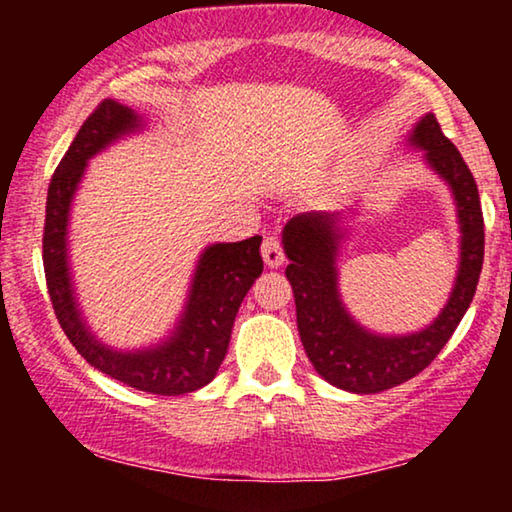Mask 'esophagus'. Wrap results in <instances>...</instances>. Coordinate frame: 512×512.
<instances>
[{"label": "esophagus", "instance_id": "obj_1", "mask_svg": "<svg viewBox=\"0 0 512 512\" xmlns=\"http://www.w3.org/2000/svg\"><path fill=\"white\" fill-rule=\"evenodd\" d=\"M261 254H263V261L268 268H279L286 261L284 256V249H282V242L277 240V237H265L263 240V247H261Z\"/></svg>", "mask_w": 512, "mask_h": 512}]
</instances>
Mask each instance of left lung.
<instances>
[{
  "label": "left lung",
  "instance_id": "left-lung-1",
  "mask_svg": "<svg viewBox=\"0 0 512 512\" xmlns=\"http://www.w3.org/2000/svg\"><path fill=\"white\" fill-rule=\"evenodd\" d=\"M410 142L426 151V160L452 186L461 223V263L450 303L424 331L405 338L366 333L345 312L338 296V230L333 214H298L284 228L289 256L286 279L296 298L298 333L307 359L335 387L354 394H377L422 373L457 331L471 305L485 261V221L478 186L457 146L443 135L438 118L426 114Z\"/></svg>",
  "mask_w": 512,
  "mask_h": 512
}]
</instances>
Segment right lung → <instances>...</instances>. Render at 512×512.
I'll return each mask as SVG.
<instances>
[{
    "mask_svg": "<svg viewBox=\"0 0 512 512\" xmlns=\"http://www.w3.org/2000/svg\"><path fill=\"white\" fill-rule=\"evenodd\" d=\"M139 118L121 102L102 100L93 109L72 146L53 172L46 198L44 272L55 317L69 342L90 366L132 389L158 396H181L214 380L226 359L235 314L256 277L263 272L261 237L233 244H214L202 254L195 270L191 298L177 333L163 347L137 354L111 352L86 331L76 310L67 272V216L74 188L86 160L135 130Z\"/></svg>",
    "mask_w": 512,
    "mask_h": 512,
    "instance_id": "add662e5",
    "label": "right lung"
}]
</instances>
